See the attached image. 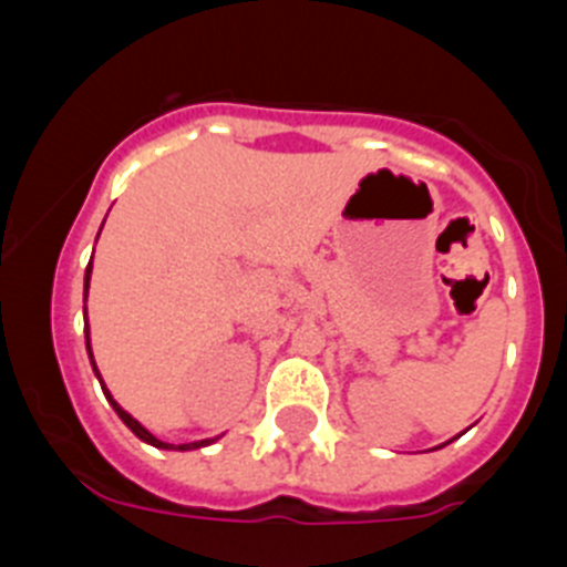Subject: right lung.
I'll use <instances>...</instances> for the list:
<instances>
[{
    "label": "right lung",
    "mask_w": 567,
    "mask_h": 567,
    "mask_svg": "<svg viewBox=\"0 0 567 567\" xmlns=\"http://www.w3.org/2000/svg\"><path fill=\"white\" fill-rule=\"evenodd\" d=\"M100 229H103V226H100ZM89 279H92V259H89L86 279H83V301H86V293H89ZM83 316H86V308H83ZM83 332H86V349H89V361H92V369H94V374H97L100 385H103V394H105V400H109V403H111V409L116 411V416H120V420H123L125 425H128L131 431H134L136 436L142 439V442L153 444V447H158V451H195V447H206V444H212V442H215V439H218V436H215V439H200V442H189V444H167V442H162V439H156V436H153V433L147 431L145 425H140V422H136L134 416H131L128 411L123 409V405L116 403L114 396H111V391L105 389L103 378H100V372H97V363H94V355H92V341H89V321H86V327H83Z\"/></svg>",
    "instance_id": "right-lung-1"
}]
</instances>
